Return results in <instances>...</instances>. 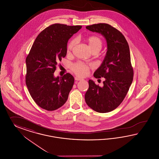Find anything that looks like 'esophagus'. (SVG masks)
<instances>
[{
	"mask_svg": "<svg viewBox=\"0 0 159 159\" xmlns=\"http://www.w3.org/2000/svg\"><path fill=\"white\" fill-rule=\"evenodd\" d=\"M83 80V79L82 78H80V77H75V80H76V81H80V80Z\"/></svg>",
	"mask_w": 159,
	"mask_h": 159,
	"instance_id": "34e87169",
	"label": "esophagus"
}]
</instances>
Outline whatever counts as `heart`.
Instances as JSON below:
<instances>
[{"label":"heart","instance_id":"1","mask_svg":"<svg viewBox=\"0 0 159 159\" xmlns=\"http://www.w3.org/2000/svg\"><path fill=\"white\" fill-rule=\"evenodd\" d=\"M84 41L88 44L92 52L97 53L102 48L103 42L102 38L97 35H90L84 38ZM76 45V41L71 39L68 43L66 47V52L67 55H70ZM93 66L92 64L83 62H77L71 66V70L79 76L84 77L89 74L90 69Z\"/></svg>","mask_w":159,"mask_h":159}]
</instances>
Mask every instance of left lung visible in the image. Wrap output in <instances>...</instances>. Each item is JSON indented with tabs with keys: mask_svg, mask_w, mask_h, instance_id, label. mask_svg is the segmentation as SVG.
<instances>
[{
	"mask_svg": "<svg viewBox=\"0 0 159 159\" xmlns=\"http://www.w3.org/2000/svg\"><path fill=\"white\" fill-rule=\"evenodd\" d=\"M86 28L105 37L108 51L101 66L93 75L96 79L105 78L103 85L101 87L89 80L85 101L96 112L107 113L121 104L133 82L134 70L129 48L124 35L108 24H93Z\"/></svg>",
	"mask_w": 159,
	"mask_h": 159,
	"instance_id": "1",
	"label": "left lung"
}]
</instances>
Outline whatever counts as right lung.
<instances>
[{
	"instance_id": "obj_1",
	"label": "right lung",
	"mask_w": 159,
	"mask_h": 159,
	"mask_svg": "<svg viewBox=\"0 0 159 159\" xmlns=\"http://www.w3.org/2000/svg\"><path fill=\"white\" fill-rule=\"evenodd\" d=\"M81 25L54 24L35 39L26 58L25 82L33 100L39 107L54 111L67 101L75 79L69 73L54 77L57 63L66 56L68 40Z\"/></svg>"
}]
</instances>
